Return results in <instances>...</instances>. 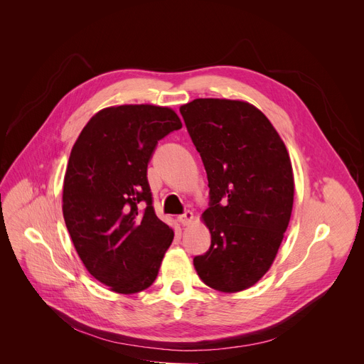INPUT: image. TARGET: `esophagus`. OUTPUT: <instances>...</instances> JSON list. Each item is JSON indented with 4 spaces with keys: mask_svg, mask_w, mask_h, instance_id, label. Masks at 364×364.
<instances>
[{
    "mask_svg": "<svg viewBox=\"0 0 364 364\" xmlns=\"http://www.w3.org/2000/svg\"><path fill=\"white\" fill-rule=\"evenodd\" d=\"M177 219H178L180 225L187 226V225H190V223H191V220H193V213H191L190 210H186V212H184L183 215H180Z\"/></svg>",
    "mask_w": 364,
    "mask_h": 364,
    "instance_id": "obj_1",
    "label": "esophagus"
}]
</instances>
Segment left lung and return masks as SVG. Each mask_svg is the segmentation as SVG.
Here are the masks:
<instances>
[{"label": "left lung", "mask_w": 364, "mask_h": 364, "mask_svg": "<svg viewBox=\"0 0 364 364\" xmlns=\"http://www.w3.org/2000/svg\"><path fill=\"white\" fill-rule=\"evenodd\" d=\"M180 112L210 188L203 219L212 245L194 256V268L218 291H243L271 268L291 219L288 151L269 119L250 103L194 99Z\"/></svg>", "instance_id": "1"}]
</instances>
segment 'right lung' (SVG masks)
<instances>
[{"label": "right lung", "instance_id": "add662e5", "mask_svg": "<svg viewBox=\"0 0 364 364\" xmlns=\"http://www.w3.org/2000/svg\"><path fill=\"white\" fill-rule=\"evenodd\" d=\"M180 128L170 108L114 107L97 112L72 148L65 222L89 274L115 292L148 288L173 242L155 215L146 168L159 141Z\"/></svg>", "mask_w": 364, "mask_h": 364}]
</instances>
